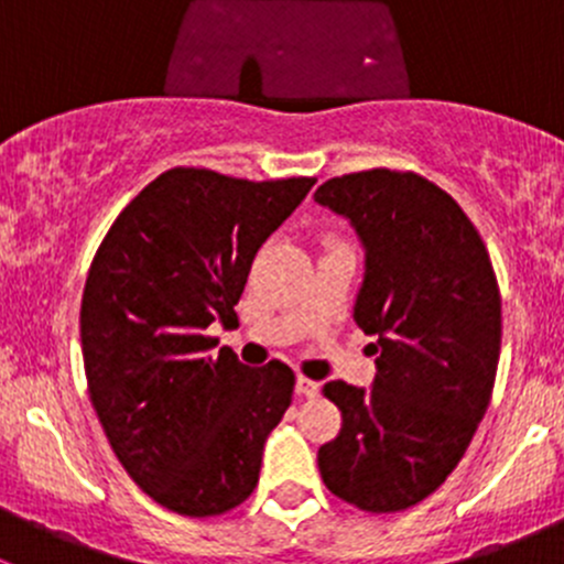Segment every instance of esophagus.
<instances>
[{
    "mask_svg": "<svg viewBox=\"0 0 564 564\" xmlns=\"http://www.w3.org/2000/svg\"><path fill=\"white\" fill-rule=\"evenodd\" d=\"M318 388H322V384L314 382V379H308V377H297V395H303V398H314V395H318Z\"/></svg>",
    "mask_w": 564,
    "mask_h": 564,
    "instance_id": "1",
    "label": "esophagus"
}]
</instances>
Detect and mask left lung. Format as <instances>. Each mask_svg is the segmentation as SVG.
Returning <instances> with one entry per match:
<instances>
[{"mask_svg": "<svg viewBox=\"0 0 564 564\" xmlns=\"http://www.w3.org/2000/svg\"><path fill=\"white\" fill-rule=\"evenodd\" d=\"M314 198L349 218L366 246L355 322L377 335L371 390L324 384L344 425L318 447V471L344 502L401 513L447 480L491 401L497 275L475 224L425 176L368 169L333 176Z\"/></svg>", "mask_w": 564, "mask_h": 564, "instance_id": "8db88e82", "label": "left lung"}]
</instances>
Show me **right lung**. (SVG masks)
Instances as JSON below:
<instances>
[{"mask_svg":"<svg viewBox=\"0 0 564 564\" xmlns=\"http://www.w3.org/2000/svg\"><path fill=\"white\" fill-rule=\"evenodd\" d=\"M314 182L169 169L95 253L82 297L89 398L113 456L172 513H229L259 482L294 371L281 360L248 368L229 346L209 355L218 338L207 327L237 322L256 250Z\"/></svg>","mask_w":564,"mask_h":564,"instance_id":"obj_1","label":"right lung"}]
</instances>
